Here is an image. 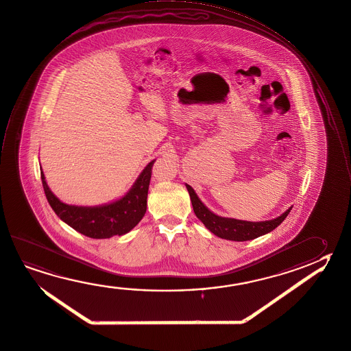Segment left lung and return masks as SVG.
Listing matches in <instances>:
<instances>
[{
  "label": "left lung",
  "instance_id": "left-lung-1",
  "mask_svg": "<svg viewBox=\"0 0 351 351\" xmlns=\"http://www.w3.org/2000/svg\"><path fill=\"white\" fill-rule=\"evenodd\" d=\"M186 189L190 193L191 202L197 218L202 221L204 227L207 228L209 232H212L221 239L246 241V240L255 239L264 234L270 233L271 230H274L285 221V218L289 215L292 209V207H289L285 213L271 221H240L235 218H226V217L215 215L212 210H209L198 198L196 192L190 184H186Z\"/></svg>",
  "mask_w": 351,
  "mask_h": 351
}]
</instances>
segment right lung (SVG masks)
<instances>
[{
    "instance_id": "add662e5",
    "label": "right lung",
    "mask_w": 351,
    "mask_h": 351,
    "mask_svg": "<svg viewBox=\"0 0 351 351\" xmlns=\"http://www.w3.org/2000/svg\"><path fill=\"white\" fill-rule=\"evenodd\" d=\"M155 160L144 167L136 182L123 197L101 206H73L62 202L51 192L40 170L44 192L56 215L76 232L93 239L123 235L136 227L147 212L149 184Z\"/></svg>"
}]
</instances>
